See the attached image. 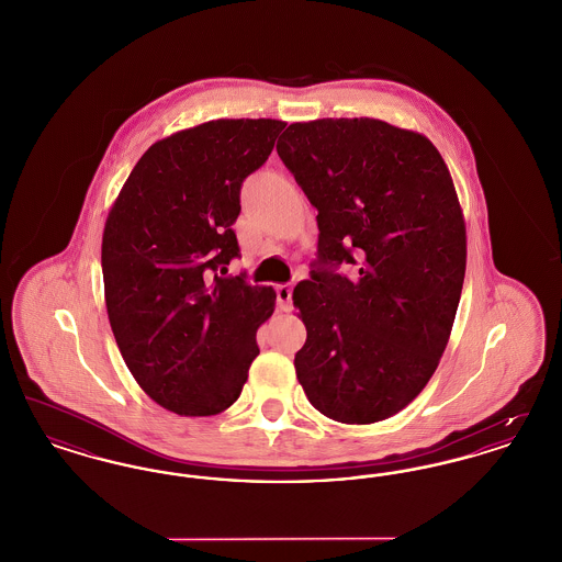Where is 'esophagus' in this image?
<instances>
[{
	"label": "esophagus",
	"instance_id": "esophagus-1",
	"mask_svg": "<svg viewBox=\"0 0 562 562\" xmlns=\"http://www.w3.org/2000/svg\"><path fill=\"white\" fill-rule=\"evenodd\" d=\"M291 296H293L291 284H278V286H276V299H278L280 310H284V312L291 310Z\"/></svg>",
	"mask_w": 562,
	"mask_h": 562
}]
</instances>
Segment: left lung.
<instances>
[{
	"instance_id": "8db88e82",
	"label": "left lung",
	"mask_w": 562,
	"mask_h": 562,
	"mask_svg": "<svg viewBox=\"0 0 562 562\" xmlns=\"http://www.w3.org/2000/svg\"><path fill=\"white\" fill-rule=\"evenodd\" d=\"M276 149L321 229L293 291L307 328L296 379L328 419H387L426 387L453 328L465 225L449 168L426 136L371 117L296 122Z\"/></svg>"
}]
</instances>
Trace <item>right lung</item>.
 <instances>
[{"label": "right lung", "instance_id": "add662e5", "mask_svg": "<svg viewBox=\"0 0 562 562\" xmlns=\"http://www.w3.org/2000/svg\"><path fill=\"white\" fill-rule=\"evenodd\" d=\"M278 120H213L151 145L103 234L109 324L126 367L164 408L206 417L238 401L273 314L271 286L229 276L240 257V189L284 131Z\"/></svg>", "mask_w": 562, "mask_h": 562}]
</instances>
